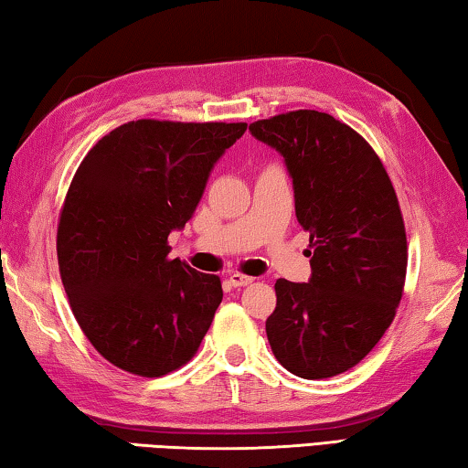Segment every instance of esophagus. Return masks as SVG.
I'll return each mask as SVG.
<instances>
[{
	"label": "esophagus",
	"instance_id": "1",
	"mask_svg": "<svg viewBox=\"0 0 468 468\" xmlns=\"http://www.w3.org/2000/svg\"><path fill=\"white\" fill-rule=\"evenodd\" d=\"M228 280L234 288H242V286L252 284V280H255V278H249V275H242V273H232Z\"/></svg>",
	"mask_w": 468,
	"mask_h": 468
}]
</instances>
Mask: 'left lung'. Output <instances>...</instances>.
Masks as SVG:
<instances>
[{"label": "left lung", "mask_w": 468, "mask_h": 468, "mask_svg": "<svg viewBox=\"0 0 468 468\" xmlns=\"http://www.w3.org/2000/svg\"><path fill=\"white\" fill-rule=\"evenodd\" d=\"M249 130L284 157L311 236V278L275 282L267 340L290 373L334 378L369 355L402 298L407 232L394 186L369 143L329 113H280Z\"/></svg>", "instance_id": "1"}]
</instances>
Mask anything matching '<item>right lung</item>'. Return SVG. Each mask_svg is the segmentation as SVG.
<instances>
[{
	"label": "right lung",
	"mask_w": 468,
	"mask_h": 468,
	"mask_svg": "<svg viewBox=\"0 0 468 468\" xmlns=\"http://www.w3.org/2000/svg\"><path fill=\"white\" fill-rule=\"evenodd\" d=\"M247 124L136 120L87 153L58 226L61 284L112 365L162 378L195 356L224 298L218 275L167 259L213 165Z\"/></svg>",
	"instance_id": "right-lung-1"
}]
</instances>
